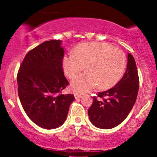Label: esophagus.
<instances>
[{"label":"esophagus","instance_id":"esophagus-1","mask_svg":"<svg viewBox=\"0 0 157 157\" xmlns=\"http://www.w3.org/2000/svg\"><path fill=\"white\" fill-rule=\"evenodd\" d=\"M75 98L76 99H79V98H80L81 97H82V95L81 94H75Z\"/></svg>","mask_w":157,"mask_h":157}]
</instances>
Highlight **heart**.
I'll return each mask as SVG.
<instances>
[{"label": "heart", "instance_id": "1", "mask_svg": "<svg viewBox=\"0 0 157 157\" xmlns=\"http://www.w3.org/2000/svg\"><path fill=\"white\" fill-rule=\"evenodd\" d=\"M86 66V72L75 78L71 89L85 94L97 86L107 89L114 86L123 75L126 56L120 48L104 43L88 42L78 44L73 53L63 57V67L68 78L74 79Z\"/></svg>", "mask_w": 157, "mask_h": 157}]
</instances>
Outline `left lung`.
Wrapping results in <instances>:
<instances>
[{"instance_id": "obj_1", "label": "left lung", "mask_w": 157, "mask_h": 157, "mask_svg": "<svg viewBox=\"0 0 157 157\" xmlns=\"http://www.w3.org/2000/svg\"><path fill=\"white\" fill-rule=\"evenodd\" d=\"M140 87L137 67L134 57L128 53L127 69L116 86L93 97L89 108V119L99 128L110 129L120 125L132 109Z\"/></svg>"}]
</instances>
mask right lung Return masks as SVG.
Segmentation results:
<instances>
[{"label": "right lung", "mask_w": 157, "mask_h": 157, "mask_svg": "<svg viewBox=\"0 0 157 157\" xmlns=\"http://www.w3.org/2000/svg\"><path fill=\"white\" fill-rule=\"evenodd\" d=\"M60 44V40H52L30 50L17 75L23 110L32 122L46 129L62 125L75 100L73 94H62L69 82L64 76V50Z\"/></svg>", "instance_id": "add662e5"}]
</instances>
